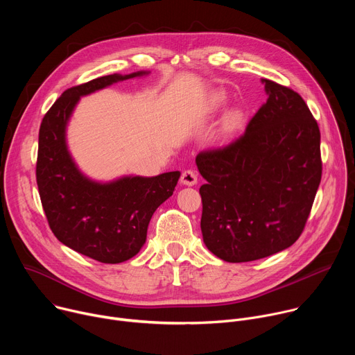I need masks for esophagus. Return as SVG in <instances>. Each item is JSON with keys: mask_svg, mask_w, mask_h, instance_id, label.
I'll return each instance as SVG.
<instances>
[{"mask_svg": "<svg viewBox=\"0 0 355 355\" xmlns=\"http://www.w3.org/2000/svg\"><path fill=\"white\" fill-rule=\"evenodd\" d=\"M181 182L184 185H195L198 182V175L193 170H184L181 174Z\"/></svg>", "mask_w": 355, "mask_h": 355, "instance_id": "1", "label": "esophagus"}]
</instances>
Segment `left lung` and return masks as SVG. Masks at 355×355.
I'll use <instances>...</instances> for the list:
<instances>
[{"instance_id":"left-lung-1","label":"left lung","mask_w":355,"mask_h":355,"mask_svg":"<svg viewBox=\"0 0 355 355\" xmlns=\"http://www.w3.org/2000/svg\"><path fill=\"white\" fill-rule=\"evenodd\" d=\"M268 98L245 130L207 148L196 166L207 184L200 230L227 263L275 254L302 234L322 180L320 130L303 98L263 78Z\"/></svg>"}]
</instances>
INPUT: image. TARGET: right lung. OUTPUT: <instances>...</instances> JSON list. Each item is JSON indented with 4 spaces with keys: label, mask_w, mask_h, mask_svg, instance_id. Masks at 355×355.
<instances>
[{
    "label": "right lung",
    "mask_w": 355,
    "mask_h": 355,
    "mask_svg": "<svg viewBox=\"0 0 355 355\" xmlns=\"http://www.w3.org/2000/svg\"><path fill=\"white\" fill-rule=\"evenodd\" d=\"M143 74H111L66 89L39 129L36 182L49 227L67 247L105 264L137 254L151 216L173 195L180 171L94 182L77 170L69 155L66 125L80 96Z\"/></svg>",
    "instance_id": "obj_1"
}]
</instances>
